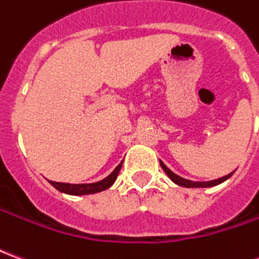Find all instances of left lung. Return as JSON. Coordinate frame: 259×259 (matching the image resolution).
Masks as SVG:
<instances>
[{"instance_id":"left-lung-1","label":"left lung","mask_w":259,"mask_h":259,"mask_svg":"<svg viewBox=\"0 0 259 259\" xmlns=\"http://www.w3.org/2000/svg\"><path fill=\"white\" fill-rule=\"evenodd\" d=\"M159 163H161V168L163 169V172L168 175V178L174 182L175 185L182 186V187H187V189H195V187H213V186H218V185H221V183H223L225 180H228L229 178L234 174V170H233V172H230L229 175L223 176V178H219V179L208 180V182H194V180L185 179V178H182V176H179V175H176L175 172H172V170H170V169H169L168 166L162 162V161H159Z\"/></svg>"}]
</instances>
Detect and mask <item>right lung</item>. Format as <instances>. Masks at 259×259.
Returning <instances> with one entry per match:
<instances>
[{
  "label": "right lung",
  "mask_w": 259,
  "mask_h": 259,
  "mask_svg": "<svg viewBox=\"0 0 259 259\" xmlns=\"http://www.w3.org/2000/svg\"><path fill=\"white\" fill-rule=\"evenodd\" d=\"M123 162V161H122ZM122 162L119 163L116 168L113 169L111 174L108 175L105 179L96 182V183H81V185H70V183H59V182H51V186H54L55 189L61 193L69 195H87V194H96L100 191H104L109 189L111 186L115 183V180L118 178L119 170L122 168Z\"/></svg>",
  "instance_id": "obj_1"
}]
</instances>
